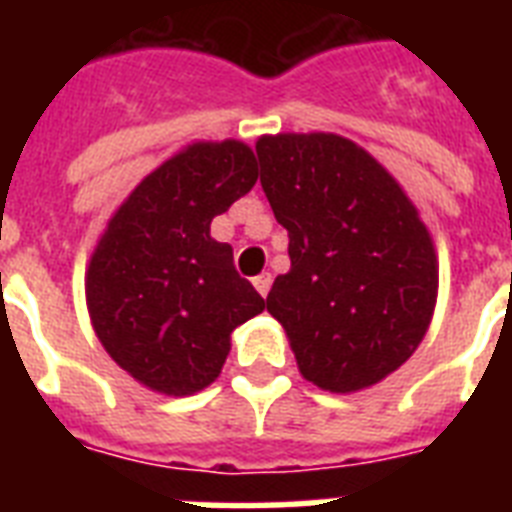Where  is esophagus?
Masks as SVG:
<instances>
[{
	"instance_id": "obj_1",
	"label": "esophagus",
	"mask_w": 512,
	"mask_h": 512,
	"mask_svg": "<svg viewBox=\"0 0 512 512\" xmlns=\"http://www.w3.org/2000/svg\"><path fill=\"white\" fill-rule=\"evenodd\" d=\"M252 284H255V289L260 292V295L268 297V292H271V284H273V276L271 273H260V276H255V281H252Z\"/></svg>"
}]
</instances>
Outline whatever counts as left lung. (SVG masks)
I'll list each match as a JSON object with an SVG mask.
<instances>
[{"label": "left lung", "instance_id": "obj_1", "mask_svg": "<svg viewBox=\"0 0 512 512\" xmlns=\"http://www.w3.org/2000/svg\"><path fill=\"white\" fill-rule=\"evenodd\" d=\"M255 148L292 260L268 313L305 380L332 393L369 388L428 332L438 292L428 228L388 170L340 135H265Z\"/></svg>", "mask_w": 512, "mask_h": 512}]
</instances>
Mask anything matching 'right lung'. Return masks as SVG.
<instances>
[{
  "mask_svg": "<svg viewBox=\"0 0 512 512\" xmlns=\"http://www.w3.org/2000/svg\"><path fill=\"white\" fill-rule=\"evenodd\" d=\"M257 183L239 140L193 143L116 209L87 271V305L108 356L146 388L191 396L217 380L231 332L265 300L233 268L212 217Z\"/></svg>",
  "mask_w": 512,
  "mask_h": 512,
  "instance_id": "1",
  "label": "right lung"
}]
</instances>
